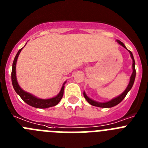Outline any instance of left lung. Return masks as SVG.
I'll return each mask as SVG.
<instances>
[{
    "label": "left lung",
    "instance_id": "obj_1",
    "mask_svg": "<svg viewBox=\"0 0 148 148\" xmlns=\"http://www.w3.org/2000/svg\"><path fill=\"white\" fill-rule=\"evenodd\" d=\"M116 41L119 43L121 46H122L123 47L125 48L130 53V57H131L132 60H133V64H132V68H133V73L131 74V76L130 78V82H129V84H128L127 87V88L125 89V90L124 92H122L121 94H120L119 95H118L117 97L114 98V99H111L110 101H106V102H99V101H96L95 100H92V99H90V97H88L86 94L85 92H84V96L86 100L87 101V102L89 104H90L92 106H95V107H99V108H113L114 106L117 105V104H119L121 102V101L123 99H125V96L127 95V92L131 90L132 87H133V84H134V81H135V78H136V68H135V60H134V58H133V53L130 52V50H128L126 48L125 45L123 44L121 41H120L119 40H116Z\"/></svg>",
    "mask_w": 148,
    "mask_h": 148
}]
</instances>
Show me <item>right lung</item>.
<instances>
[{"mask_svg":"<svg viewBox=\"0 0 148 148\" xmlns=\"http://www.w3.org/2000/svg\"><path fill=\"white\" fill-rule=\"evenodd\" d=\"M23 48H21V49L18 50L15 58H14V61H13L12 70V83L13 88H14L15 91L16 92V93L20 95V97L21 98L22 100L24 102H26L29 105L32 106L33 108L44 109V108H50V107L57 105L63 97L64 90V84L66 83V82L63 84L61 90H60V92H58V95H56L55 97L47 99H40V98L36 97L35 95H32V94L29 93V92H26L18 84L16 77V63L18 56H19V54H20L21 51L22 50Z\"/></svg>","mask_w":148,"mask_h":148,"instance_id":"1","label":"right lung"}]
</instances>
